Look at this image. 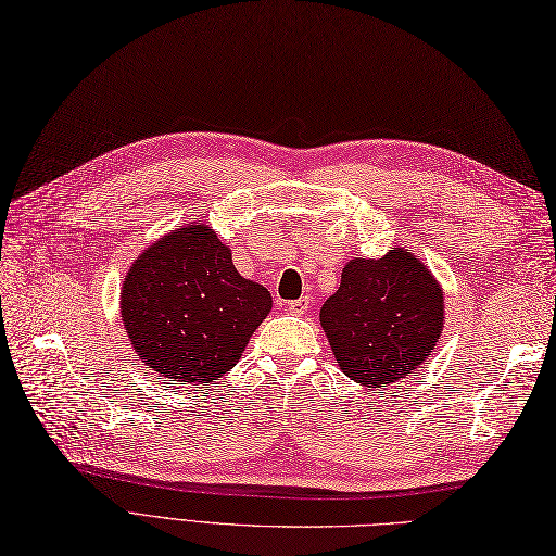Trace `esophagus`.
Masks as SVG:
<instances>
[{
  "mask_svg": "<svg viewBox=\"0 0 556 556\" xmlns=\"http://www.w3.org/2000/svg\"><path fill=\"white\" fill-rule=\"evenodd\" d=\"M308 306H311V296H301V299L292 301V304H290V313H292V315H304V313L308 311Z\"/></svg>",
  "mask_w": 556,
  "mask_h": 556,
  "instance_id": "obj_1",
  "label": "esophagus"
}]
</instances>
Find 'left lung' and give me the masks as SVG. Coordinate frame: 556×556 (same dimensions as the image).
<instances>
[{
	"instance_id": "obj_1",
	"label": "left lung",
	"mask_w": 556,
	"mask_h": 556,
	"mask_svg": "<svg viewBox=\"0 0 556 556\" xmlns=\"http://www.w3.org/2000/svg\"><path fill=\"white\" fill-rule=\"evenodd\" d=\"M341 371L364 387L399 384L433 352L445 327V294L406 248L378 260L352 257L319 311Z\"/></svg>"
}]
</instances>
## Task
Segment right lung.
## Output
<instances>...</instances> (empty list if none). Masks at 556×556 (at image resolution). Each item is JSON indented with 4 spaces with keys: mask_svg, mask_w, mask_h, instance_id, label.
Wrapping results in <instances>:
<instances>
[{
    "mask_svg": "<svg viewBox=\"0 0 556 556\" xmlns=\"http://www.w3.org/2000/svg\"><path fill=\"white\" fill-rule=\"evenodd\" d=\"M271 306L264 285L237 271L231 248L201 220L150 243L121 288L134 352L169 384H204L227 374Z\"/></svg>",
    "mask_w": 556,
    "mask_h": 556,
    "instance_id": "add662e5",
    "label": "right lung"
}]
</instances>
